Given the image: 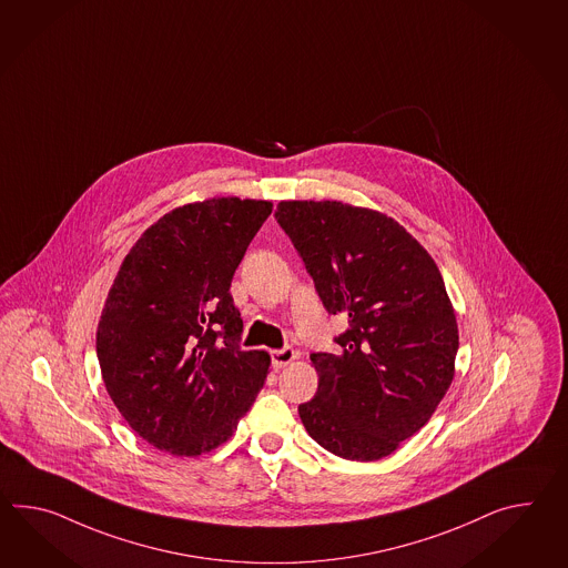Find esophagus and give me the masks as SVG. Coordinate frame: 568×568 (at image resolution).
Returning <instances> with one entry per match:
<instances>
[{"label": "esophagus", "mask_w": 568, "mask_h": 568, "mask_svg": "<svg viewBox=\"0 0 568 568\" xmlns=\"http://www.w3.org/2000/svg\"><path fill=\"white\" fill-rule=\"evenodd\" d=\"M297 357V353L291 348V346H285V348H278V351H271V361H273V367L275 369H281V367H285V365H290L291 361Z\"/></svg>", "instance_id": "1"}]
</instances>
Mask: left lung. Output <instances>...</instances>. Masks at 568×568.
<instances>
[{"mask_svg": "<svg viewBox=\"0 0 568 568\" xmlns=\"http://www.w3.org/2000/svg\"><path fill=\"white\" fill-rule=\"evenodd\" d=\"M278 225L328 314L348 328L341 353H314L318 392L300 404L314 442L357 462L389 456L427 425L456 374L454 305L429 252L379 211L281 201Z\"/></svg>", "mask_w": 568, "mask_h": 568, "instance_id": "1", "label": "left lung"}]
</instances>
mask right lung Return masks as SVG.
<instances>
[{
	"label": "right lung",
	"mask_w": 568,
	"mask_h": 568,
	"mask_svg": "<svg viewBox=\"0 0 568 568\" xmlns=\"http://www.w3.org/2000/svg\"><path fill=\"white\" fill-rule=\"evenodd\" d=\"M271 201L217 196L174 209L129 250L98 322L106 392L141 439L201 456L234 435L271 357L242 351L230 293Z\"/></svg>",
	"instance_id": "1"
}]
</instances>
